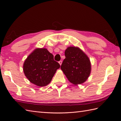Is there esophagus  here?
<instances>
[{"label":"esophagus","instance_id":"esophagus-1","mask_svg":"<svg viewBox=\"0 0 121 121\" xmlns=\"http://www.w3.org/2000/svg\"><path fill=\"white\" fill-rule=\"evenodd\" d=\"M62 61H59V63L60 64V65H62Z\"/></svg>","mask_w":121,"mask_h":121}]
</instances>
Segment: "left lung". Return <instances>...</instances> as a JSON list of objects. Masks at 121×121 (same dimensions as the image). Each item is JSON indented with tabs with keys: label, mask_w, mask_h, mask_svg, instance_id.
I'll list each match as a JSON object with an SVG mask.
<instances>
[{
	"label": "left lung",
	"mask_w": 121,
	"mask_h": 121,
	"mask_svg": "<svg viewBox=\"0 0 121 121\" xmlns=\"http://www.w3.org/2000/svg\"><path fill=\"white\" fill-rule=\"evenodd\" d=\"M61 69L68 80L75 85L85 82L91 72V64L87 56L78 47H69L65 51Z\"/></svg>",
	"instance_id": "left-lung-1"
}]
</instances>
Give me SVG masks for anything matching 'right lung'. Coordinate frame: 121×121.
I'll use <instances>...</instances> for the list:
<instances>
[{"instance_id":"1","label":"right lung","mask_w":121,"mask_h":121,"mask_svg":"<svg viewBox=\"0 0 121 121\" xmlns=\"http://www.w3.org/2000/svg\"><path fill=\"white\" fill-rule=\"evenodd\" d=\"M60 65L46 48H37L27 56L23 71L27 79L36 85L43 87L50 83Z\"/></svg>"}]
</instances>
